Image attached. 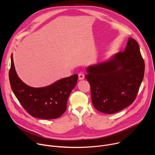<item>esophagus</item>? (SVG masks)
I'll return each instance as SVG.
<instances>
[{
  "mask_svg": "<svg viewBox=\"0 0 155 155\" xmlns=\"http://www.w3.org/2000/svg\"><path fill=\"white\" fill-rule=\"evenodd\" d=\"M84 78V75L83 73H79L78 74V80H82Z\"/></svg>",
  "mask_w": 155,
  "mask_h": 155,
  "instance_id": "1",
  "label": "esophagus"
}]
</instances>
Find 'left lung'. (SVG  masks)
I'll return each mask as SVG.
<instances>
[{"instance_id": "8db88e82", "label": "left lung", "mask_w": 155, "mask_h": 155, "mask_svg": "<svg viewBox=\"0 0 155 155\" xmlns=\"http://www.w3.org/2000/svg\"><path fill=\"white\" fill-rule=\"evenodd\" d=\"M144 71L139 44L129 37L124 51L87 68L85 77L90 84L94 107L112 114L130 105L137 96Z\"/></svg>"}]
</instances>
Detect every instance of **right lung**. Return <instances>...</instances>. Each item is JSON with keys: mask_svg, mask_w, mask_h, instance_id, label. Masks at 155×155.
<instances>
[{"mask_svg": "<svg viewBox=\"0 0 155 155\" xmlns=\"http://www.w3.org/2000/svg\"><path fill=\"white\" fill-rule=\"evenodd\" d=\"M9 80L15 96L31 116L51 120L60 117L65 112L69 96L77 84L78 75L60 79L47 86L33 87L18 76L12 54Z\"/></svg>", "mask_w": 155, "mask_h": 155, "instance_id": "add662e5", "label": "right lung"}]
</instances>
